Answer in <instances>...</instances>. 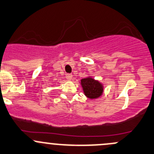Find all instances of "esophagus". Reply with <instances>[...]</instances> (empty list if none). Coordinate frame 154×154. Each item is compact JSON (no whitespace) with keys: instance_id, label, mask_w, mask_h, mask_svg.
I'll list each match as a JSON object with an SVG mask.
<instances>
[{"instance_id":"1","label":"esophagus","mask_w":154,"mask_h":154,"mask_svg":"<svg viewBox=\"0 0 154 154\" xmlns=\"http://www.w3.org/2000/svg\"><path fill=\"white\" fill-rule=\"evenodd\" d=\"M66 79H67L68 80H72V74H66Z\"/></svg>"}]
</instances>
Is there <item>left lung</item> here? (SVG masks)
I'll use <instances>...</instances> for the list:
<instances>
[{
  "instance_id": "left-lung-1",
  "label": "left lung",
  "mask_w": 154,
  "mask_h": 154,
  "mask_svg": "<svg viewBox=\"0 0 154 154\" xmlns=\"http://www.w3.org/2000/svg\"><path fill=\"white\" fill-rule=\"evenodd\" d=\"M80 81L84 94L88 98L97 99L103 94V85L98 80L88 77L82 79Z\"/></svg>"
}]
</instances>
